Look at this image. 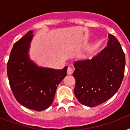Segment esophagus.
Listing matches in <instances>:
<instances>
[{
  "label": "esophagus",
  "mask_w": 130,
  "mask_h": 130,
  "mask_svg": "<svg viewBox=\"0 0 130 130\" xmlns=\"http://www.w3.org/2000/svg\"><path fill=\"white\" fill-rule=\"evenodd\" d=\"M73 73V69L70 67H68V68H67V74L70 75V74H72Z\"/></svg>",
  "instance_id": "34e87169"
}]
</instances>
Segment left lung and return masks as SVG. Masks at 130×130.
Masks as SVG:
<instances>
[{
    "label": "left lung",
    "mask_w": 130,
    "mask_h": 130,
    "mask_svg": "<svg viewBox=\"0 0 130 130\" xmlns=\"http://www.w3.org/2000/svg\"><path fill=\"white\" fill-rule=\"evenodd\" d=\"M107 46L91 60L74 63V94L82 105L94 107L105 103L119 90L124 76L125 54L112 34Z\"/></svg>",
    "instance_id": "1"
}]
</instances>
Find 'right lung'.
<instances>
[{
  "mask_svg": "<svg viewBox=\"0 0 130 130\" xmlns=\"http://www.w3.org/2000/svg\"><path fill=\"white\" fill-rule=\"evenodd\" d=\"M33 31L16 42L7 63V75L14 96L21 105L42 111L53 103L57 86L67 75V67L54 69L38 67L29 58Z\"/></svg>",
  "mask_w": 130,
  "mask_h": 130,
  "instance_id": "right-lung-1",
  "label": "right lung"
}]
</instances>
